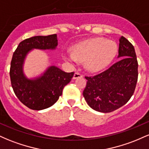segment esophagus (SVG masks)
<instances>
[{"instance_id":"obj_1","label":"esophagus","mask_w":149,"mask_h":149,"mask_svg":"<svg viewBox=\"0 0 149 149\" xmlns=\"http://www.w3.org/2000/svg\"><path fill=\"white\" fill-rule=\"evenodd\" d=\"M81 77H83V76H82V75L80 74V73L76 72V73H74V75H73V80H76V79H77V78H81Z\"/></svg>"}]
</instances>
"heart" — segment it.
Returning <instances> with one entry per match:
<instances>
[{"mask_svg":"<svg viewBox=\"0 0 149 149\" xmlns=\"http://www.w3.org/2000/svg\"><path fill=\"white\" fill-rule=\"evenodd\" d=\"M117 53V46L112 40L95 38L80 42L72 47V54L63 53V59L69 63L84 61L85 69L92 73L105 69Z\"/></svg>","mask_w":149,"mask_h":149,"instance_id":"b5f03b06","label":"heart"}]
</instances>
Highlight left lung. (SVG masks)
I'll return each instance as SVG.
<instances>
[{"mask_svg": "<svg viewBox=\"0 0 149 149\" xmlns=\"http://www.w3.org/2000/svg\"><path fill=\"white\" fill-rule=\"evenodd\" d=\"M118 59L109 69L93 77H85L83 97L97 111L109 113L125 105L134 93L138 63L134 46L123 36L119 39Z\"/></svg>", "mask_w": 149, "mask_h": 149, "instance_id": "1", "label": "left lung"}]
</instances>
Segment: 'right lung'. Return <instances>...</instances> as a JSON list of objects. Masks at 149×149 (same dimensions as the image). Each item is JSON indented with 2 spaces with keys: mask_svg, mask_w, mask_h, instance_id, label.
<instances>
[{
  "mask_svg": "<svg viewBox=\"0 0 149 149\" xmlns=\"http://www.w3.org/2000/svg\"><path fill=\"white\" fill-rule=\"evenodd\" d=\"M57 45V34L38 36L22 41L13 54L10 71L12 87L20 102L31 109L42 110L56 103L74 75L53 64L36 77L29 78L24 72L26 58L33 49L55 50Z\"/></svg>",
  "mask_w": 149,
  "mask_h": 149,
  "instance_id": "right-lung-1",
  "label": "right lung"
}]
</instances>
